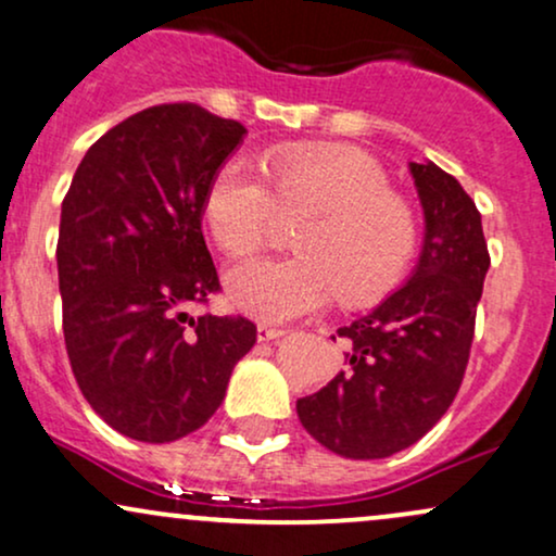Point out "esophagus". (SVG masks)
Segmentation results:
<instances>
[{"mask_svg": "<svg viewBox=\"0 0 556 556\" xmlns=\"http://www.w3.org/2000/svg\"><path fill=\"white\" fill-rule=\"evenodd\" d=\"M280 336H286L283 328H276V325H257V341H276Z\"/></svg>", "mask_w": 556, "mask_h": 556, "instance_id": "34e87169", "label": "esophagus"}]
</instances>
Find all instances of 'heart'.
Instances as JSON below:
<instances>
[{"instance_id": "obj_1", "label": "heart", "mask_w": 556, "mask_h": 556, "mask_svg": "<svg viewBox=\"0 0 556 556\" xmlns=\"http://www.w3.org/2000/svg\"><path fill=\"white\" fill-rule=\"evenodd\" d=\"M265 180L244 161H226L202 200L215 244L231 257L257 252L283 215H309L291 260H252L228 270L231 304L263 323H291L388 293L408 270L416 220L388 192L382 168L351 148H286L265 161Z\"/></svg>"}]
</instances>
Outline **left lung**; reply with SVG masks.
I'll use <instances>...</instances> for the list:
<instances>
[{"instance_id":"left-lung-1","label":"left lung","mask_w":556,"mask_h":556,"mask_svg":"<svg viewBox=\"0 0 556 556\" xmlns=\"http://www.w3.org/2000/svg\"><path fill=\"white\" fill-rule=\"evenodd\" d=\"M408 172L424 211L419 263L369 315L338 330L345 367L296 401L306 432L351 460L390 458L445 416L466 375L489 270L481 215L460 181L432 161H410Z\"/></svg>"}]
</instances>
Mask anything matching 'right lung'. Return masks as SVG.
I'll return each instance as SVG.
<instances>
[{"instance_id": "1", "label": "right lung", "mask_w": 556, "mask_h": 556, "mask_svg": "<svg viewBox=\"0 0 556 556\" xmlns=\"http://www.w3.org/2000/svg\"><path fill=\"white\" fill-rule=\"evenodd\" d=\"M247 127L198 103H163L98 137L59 220L67 356L90 408L140 442H174L224 401L257 341L247 317H192L220 289L202 200Z\"/></svg>"}]
</instances>
